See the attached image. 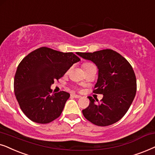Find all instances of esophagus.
Returning <instances> with one entry per match:
<instances>
[{
	"label": "esophagus",
	"instance_id": "obj_1",
	"mask_svg": "<svg viewBox=\"0 0 155 155\" xmlns=\"http://www.w3.org/2000/svg\"><path fill=\"white\" fill-rule=\"evenodd\" d=\"M71 97H74V98H80V97H81V96H79V95H76V94H71Z\"/></svg>",
	"mask_w": 155,
	"mask_h": 155
}]
</instances>
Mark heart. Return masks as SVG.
<instances>
[{"instance_id": "obj_1", "label": "heart", "mask_w": 155, "mask_h": 155, "mask_svg": "<svg viewBox=\"0 0 155 155\" xmlns=\"http://www.w3.org/2000/svg\"><path fill=\"white\" fill-rule=\"evenodd\" d=\"M82 67H83L84 71H86L88 69H91V68L95 67V66L91 63H84V64H83V65H82Z\"/></svg>"}]
</instances>
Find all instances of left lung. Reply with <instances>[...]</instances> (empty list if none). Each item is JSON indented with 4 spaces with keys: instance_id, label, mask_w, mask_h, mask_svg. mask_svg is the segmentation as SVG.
Here are the masks:
<instances>
[{
    "instance_id": "left-lung-1",
    "label": "left lung",
    "mask_w": 155,
    "mask_h": 155,
    "mask_svg": "<svg viewBox=\"0 0 155 155\" xmlns=\"http://www.w3.org/2000/svg\"><path fill=\"white\" fill-rule=\"evenodd\" d=\"M98 69V77L93 93L103 94L101 102L88 96L90 104L82 110L84 116L98 126H108L124 116L133 103L137 81L133 67L126 59L112 49L79 52Z\"/></svg>"
}]
</instances>
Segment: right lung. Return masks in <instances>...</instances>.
Returning <instances> with one entry per match:
<instances>
[{
    "label": "right lung",
    "mask_w": 155,
    "mask_h": 155,
    "mask_svg": "<svg viewBox=\"0 0 155 155\" xmlns=\"http://www.w3.org/2000/svg\"><path fill=\"white\" fill-rule=\"evenodd\" d=\"M81 59L72 52L42 47L25 57L14 79V92L19 106L29 119L46 124L60 116L70 94H51L50 86Z\"/></svg>",
    "instance_id": "right-lung-1"
}]
</instances>
